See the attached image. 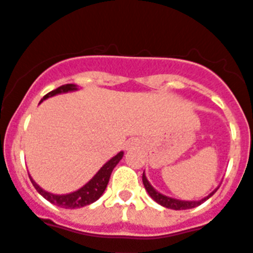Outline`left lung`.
I'll use <instances>...</instances> for the list:
<instances>
[{
  "instance_id": "left-lung-1",
  "label": "left lung",
  "mask_w": 253,
  "mask_h": 253,
  "mask_svg": "<svg viewBox=\"0 0 253 253\" xmlns=\"http://www.w3.org/2000/svg\"><path fill=\"white\" fill-rule=\"evenodd\" d=\"M142 181H143V185H145V189L147 190V193H149L150 197L152 198V199L155 200L156 203H159L160 206L166 207V208H170V210H190V208H194V207H198L200 206L202 203H204L207 199H210L212 195H213L214 193L217 191V189L214 190L213 193H211L210 195L207 198H204V199L202 200H198V202H183V200H177V199H173V198H169V197H166V195H163V194L158 193L154 187L150 185V182L147 181V178H146L145 173L142 174Z\"/></svg>"
}]
</instances>
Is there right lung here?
Listing matches in <instances>:
<instances>
[{
  "mask_svg": "<svg viewBox=\"0 0 253 253\" xmlns=\"http://www.w3.org/2000/svg\"><path fill=\"white\" fill-rule=\"evenodd\" d=\"M76 89L77 86L74 84L62 85V86L56 87L55 90H51L50 93H47L46 95H43L42 99L53 97L55 94L76 90ZM123 155H124V152H119L118 155L114 156L110 162L106 163V164L98 170L97 174H95L85 186H83L80 190L75 191V193L66 194V195H55V194L47 193V191L41 189L31 177H29V178H31V182H32V185L35 186V189H36L45 199L49 200L50 203L62 207V208H70V210H72V208H80V207L89 206V204L94 203L95 200H98L101 198V195L104 193L106 187H107L108 179H110L112 170H114V168L116 167V164L122 160Z\"/></svg>",
  "mask_w": 253,
  "mask_h": 253,
  "instance_id": "right-lung-1",
  "label": "right lung"
}]
</instances>
